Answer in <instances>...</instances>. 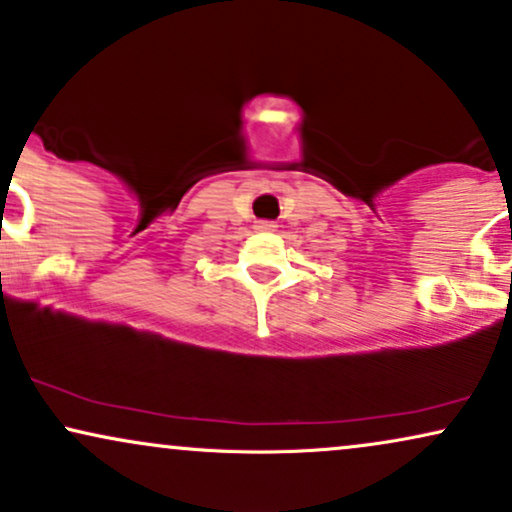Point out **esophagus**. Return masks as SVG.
I'll list each match as a JSON object with an SVG mask.
<instances>
[{
  "label": "esophagus",
  "instance_id": "esophagus-1",
  "mask_svg": "<svg viewBox=\"0 0 512 512\" xmlns=\"http://www.w3.org/2000/svg\"><path fill=\"white\" fill-rule=\"evenodd\" d=\"M275 223L273 220H256V230L258 232H273L275 230Z\"/></svg>",
  "mask_w": 512,
  "mask_h": 512
}]
</instances>
